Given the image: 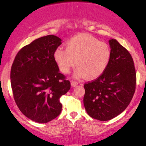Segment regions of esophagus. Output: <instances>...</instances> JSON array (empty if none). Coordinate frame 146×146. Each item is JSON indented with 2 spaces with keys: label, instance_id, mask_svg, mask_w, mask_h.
<instances>
[{
  "label": "esophagus",
  "instance_id": "obj_1",
  "mask_svg": "<svg viewBox=\"0 0 146 146\" xmlns=\"http://www.w3.org/2000/svg\"><path fill=\"white\" fill-rule=\"evenodd\" d=\"M71 85H72V86H73V87H75V86H76L78 85V82H76V81H72Z\"/></svg>",
  "mask_w": 146,
  "mask_h": 146
}]
</instances>
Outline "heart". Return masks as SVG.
Wrapping results in <instances>:
<instances>
[{
  "label": "heart",
  "instance_id": "1",
  "mask_svg": "<svg viewBox=\"0 0 146 146\" xmlns=\"http://www.w3.org/2000/svg\"><path fill=\"white\" fill-rule=\"evenodd\" d=\"M111 56L107 43L87 34L74 36L67 42L66 49L60 46L54 53L55 62L62 73H70L76 65L75 77L86 76L88 79H96L106 71Z\"/></svg>",
  "mask_w": 146,
  "mask_h": 146
}]
</instances>
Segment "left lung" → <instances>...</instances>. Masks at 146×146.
<instances>
[{
	"label": "left lung",
	"instance_id": "1",
	"mask_svg": "<svg viewBox=\"0 0 146 146\" xmlns=\"http://www.w3.org/2000/svg\"><path fill=\"white\" fill-rule=\"evenodd\" d=\"M111 59L100 76L84 84V104L88 114L106 121L116 117L127 107L136 89V73L129 51L117 40H109Z\"/></svg>",
	"mask_w": 146,
	"mask_h": 146
}]
</instances>
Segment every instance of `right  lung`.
<instances>
[{"label": "right lung", "mask_w": 146, "mask_h": 146, "mask_svg": "<svg viewBox=\"0 0 146 146\" xmlns=\"http://www.w3.org/2000/svg\"><path fill=\"white\" fill-rule=\"evenodd\" d=\"M61 39L53 35L37 39L17 53L11 67V86L19 110L31 120L46 123L60 115V98L70 89L59 72L54 53Z\"/></svg>", "instance_id": "1"}]
</instances>
